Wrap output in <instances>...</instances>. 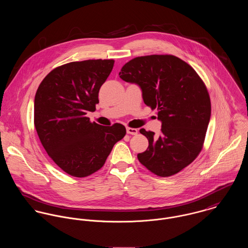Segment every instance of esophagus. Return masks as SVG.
<instances>
[{
    "mask_svg": "<svg viewBox=\"0 0 248 248\" xmlns=\"http://www.w3.org/2000/svg\"><path fill=\"white\" fill-rule=\"evenodd\" d=\"M126 131H127V134H129V135H133V136L138 135V132H139L137 129H135V128H130V127H127Z\"/></svg>",
    "mask_w": 248,
    "mask_h": 248,
    "instance_id": "esophagus-1",
    "label": "esophagus"
}]
</instances>
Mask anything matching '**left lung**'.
<instances>
[{"instance_id": "obj_1", "label": "left lung", "mask_w": 248, "mask_h": 248, "mask_svg": "<svg viewBox=\"0 0 248 248\" xmlns=\"http://www.w3.org/2000/svg\"><path fill=\"white\" fill-rule=\"evenodd\" d=\"M119 76L138 84L144 103L157 109L159 137L141 129L149 146L138 155L142 165L158 177H170L201 153L211 115L205 84L196 71L177 56L147 55L126 63Z\"/></svg>"}]
</instances>
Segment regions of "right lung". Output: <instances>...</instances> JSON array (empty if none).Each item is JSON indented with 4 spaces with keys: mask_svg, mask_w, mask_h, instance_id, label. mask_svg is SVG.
Wrapping results in <instances>:
<instances>
[{
    "mask_svg": "<svg viewBox=\"0 0 248 248\" xmlns=\"http://www.w3.org/2000/svg\"><path fill=\"white\" fill-rule=\"evenodd\" d=\"M114 60L71 62L50 71L34 99V125L50 158L72 177H85L106 162L113 145L126 135L119 123L102 126L86 116L99 103L98 93Z\"/></svg>",
    "mask_w": 248,
    "mask_h": 248,
    "instance_id": "1",
    "label": "right lung"
}]
</instances>
